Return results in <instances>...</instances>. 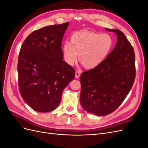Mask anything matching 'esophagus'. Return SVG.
<instances>
[{
  "instance_id": "esophagus-1",
  "label": "esophagus",
  "mask_w": 148,
  "mask_h": 148,
  "mask_svg": "<svg viewBox=\"0 0 148 148\" xmlns=\"http://www.w3.org/2000/svg\"><path fill=\"white\" fill-rule=\"evenodd\" d=\"M80 75H81V73H80L79 71H77L75 72V77L77 78H78L79 77Z\"/></svg>"
}]
</instances>
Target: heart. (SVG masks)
<instances>
[{"label": "heart", "mask_w": 148, "mask_h": 148, "mask_svg": "<svg viewBox=\"0 0 148 148\" xmlns=\"http://www.w3.org/2000/svg\"><path fill=\"white\" fill-rule=\"evenodd\" d=\"M70 43L62 47L65 61L73 65L78 59L88 69H92L101 64L110 53L114 41L107 33H99L88 30L73 33L70 37Z\"/></svg>", "instance_id": "b5f03b06"}]
</instances>
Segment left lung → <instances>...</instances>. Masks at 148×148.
I'll return each instance as SVG.
<instances>
[{"mask_svg": "<svg viewBox=\"0 0 148 148\" xmlns=\"http://www.w3.org/2000/svg\"><path fill=\"white\" fill-rule=\"evenodd\" d=\"M117 42L106 60L80 76V102L84 110L96 115H106L117 109L133 86L136 77L133 47L123 32L110 29Z\"/></svg>", "mask_w": 148, "mask_h": 148, "instance_id": "8db88e82", "label": "left lung"}]
</instances>
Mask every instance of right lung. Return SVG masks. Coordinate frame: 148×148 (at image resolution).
<instances>
[{"mask_svg":"<svg viewBox=\"0 0 148 148\" xmlns=\"http://www.w3.org/2000/svg\"><path fill=\"white\" fill-rule=\"evenodd\" d=\"M69 22L35 30L25 39L18 60L20 95L39 112L60 104L64 89L75 78V71L63 60L62 41Z\"/></svg>","mask_w":148,"mask_h":148,"instance_id":"1","label":"right lung"}]
</instances>
